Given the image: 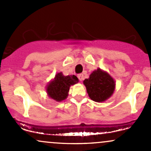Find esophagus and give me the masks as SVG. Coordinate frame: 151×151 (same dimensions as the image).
Instances as JSON below:
<instances>
[{
  "label": "esophagus",
  "instance_id": "34e87169",
  "mask_svg": "<svg viewBox=\"0 0 151 151\" xmlns=\"http://www.w3.org/2000/svg\"><path fill=\"white\" fill-rule=\"evenodd\" d=\"M77 77H78V79H79V81H83L84 80V76H83V74H79L77 75Z\"/></svg>",
  "mask_w": 151,
  "mask_h": 151
}]
</instances>
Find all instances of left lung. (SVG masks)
I'll list each match as a JSON object with an SVG mask.
<instances>
[{
	"label": "left lung",
	"mask_w": 151,
	"mask_h": 151,
	"mask_svg": "<svg viewBox=\"0 0 151 151\" xmlns=\"http://www.w3.org/2000/svg\"><path fill=\"white\" fill-rule=\"evenodd\" d=\"M89 96L93 101L101 102L110 97L115 89V81L106 72L98 69L84 81Z\"/></svg>",
	"instance_id": "8db88e82"
}]
</instances>
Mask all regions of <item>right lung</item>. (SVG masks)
I'll return each instance as SVG.
<instances>
[{"mask_svg":"<svg viewBox=\"0 0 151 151\" xmlns=\"http://www.w3.org/2000/svg\"><path fill=\"white\" fill-rule=\"evenodd\" d=\"M79 81L75 75L64 76L62 72L57 74L55 79L50 83L47 87V91L50 97L57 101H61L68 96L71 85Z\"/></svg>","mask_w":151,"mask_h":151,"instance_id":"add662e5","label":"right lung"}]
</instances>
